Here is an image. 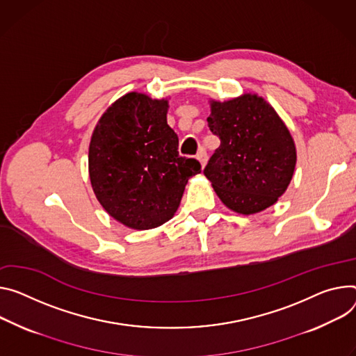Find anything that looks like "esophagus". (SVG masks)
<instances>
[{
  "instance_id": "esophagus-1",
  "label": "esophagus",
  "mask_w": 356,
  "mask_h": 356,
  "mask_svg": "<svg viewBox=\"0 0 356 356\" xmlns=\"http://www.w3.org/2000/svg\"><path fill=\"white\" fill-rule=\"evenodd\" d=\"M197 159H199V161H200V165L204 168V166H206V163H207V152H206V149H204V147H202V149L199 150V153H197Z\"/></svg>"
}]
</instances>
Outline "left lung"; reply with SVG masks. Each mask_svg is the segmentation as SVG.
Listing matches in <instances>:
<instances>
[{"instance_id": "obj_1", "label": "left lung", "mask_w": 356, "mask_h": 356, "mask_svg": "<svg viewBox=\"0 0 356 356\" xmlns=\"http://www.w3.org/2000/svg\"><path fill=\"white\" fill-rule=\"evenodd\" d=\"M207 123L220 146L204 168L220 200L238 214L273 206L286 190L297 152L284 122L261 96L211 102Z\"/></svg>"}]
</instances>
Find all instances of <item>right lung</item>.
<instances>
[{
  "instance_id": "obj_1",
  "label": "right lung",
  "mask_w": 356,
  "mask_h": 356,
  "mask_svg": "<svg viewBox=\"0 0 356 356\" xmlns=\"http://www.w3.org/2000/svg\"><path fill=\"white\" fill-rule=\"evenodd\" d=\"M168 101L131 92L96 124L89 145V176L96 199L119 222L147 230L176 213L187 180L202 172L179 154L168 124Z\"/></svg>"
}]
</instances>
